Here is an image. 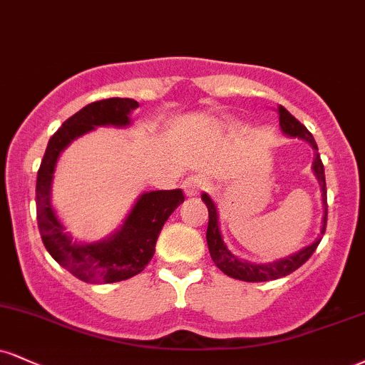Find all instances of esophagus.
Segmentation results:
<instances>
[{
  "label": "esophagus",
  "mask_w": 365,
  "mask_h": 365,
  "mask_svg": "<svg viewBox=\"0 0 365 365\" xmlns=\"http://www.w3.org/2000/svg\"><path fill=\"white\" fill-rule=\"evenodd\" d=\"M204 188H205V180L199 177V175H192V177H188L185 182H183V190H185V194L188 197L197 195L200 190H204Z\"/></svg>",
  "instance_id": "34e87169"
}]
</instances>
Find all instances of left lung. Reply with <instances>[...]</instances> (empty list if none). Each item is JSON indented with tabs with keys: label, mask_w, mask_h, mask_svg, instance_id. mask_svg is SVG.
Here are the masks:
<instances>
[{
	"label": "left lung",
	"mask_w": 365,
	"mask_h": 365,
	"mask_svg": "<svg viewBox=\"0 0 365 365\" xmlns=\"http://www.w3.org/2000/svg\"><path fill=\"white\" fill-rule=\"evenodd\" d=\"M279 113V124L280 129H282L284 134H287L289 138H299L306 143L311 144V148L314 149V160H313V171L318 178L319 187H322V200L324 207V216H323V227L322 235H324V230H327V182H324V166L322 163V158H319L318 146H316V140L313 134L306 129L304 125L297 120L296 117L291 115L282 105L277 107ZM202 200L205 202L209 210V226H207V247L212 262L216 263L219 270H222L227 277L245 280V282H267V280H275L280 277H285V275L292 274L294 270H297L304 262L309 260L311 255L314 253V250L318 248L319 241H322V236H318L313 243L299 250L297 253L289 255V257L280 258V260H275L272 263H250L247 260H240L238 257H235L230 250H227L225 240H222L221 230H219V216L217 209L214 200L210 199L207 194H202Z\"/></svg>",
	"instance_id": "left-lung-1"
}]
</instances>
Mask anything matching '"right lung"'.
Instances as JSON below:
<instances>
[{"label": "right lung", "mask_w": 365, "mask_h": 365, "mask_svg": "<svg viewBox=\"0 0 365 365\" xmlns=\"http://www.w3.org/2000/svg\"><path fill=\"white\" fill-rule=\"evenodd\" d=\"M139 103L133 98H107L83 107L69 117L49 139L35 187L37 225L42 243L51 257L83 282L112 284L127 280L146 269L155 255L158 236L166 219L185 200L180 188L144 192L124 225L108 238L96 243H78L66 231L51 202V187L59 155L74 139L95 127L130 124L129 113Z\"/></svg>", "instance_id": "right-lung-1"}]
</instances>
